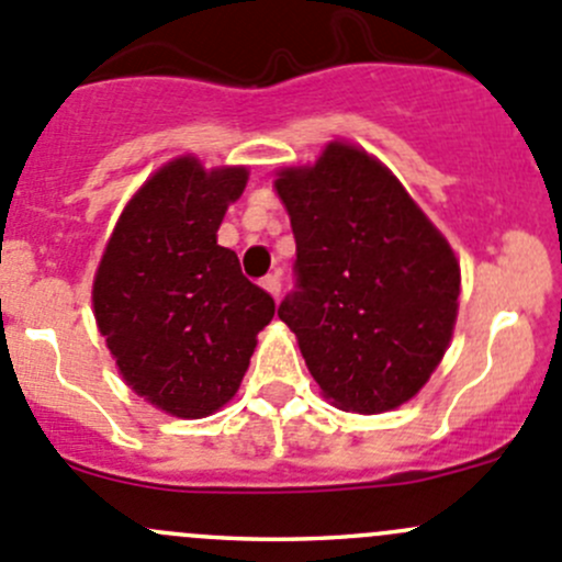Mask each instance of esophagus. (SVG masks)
<instances>
[{
  "label": "esophagus",
  "instance_id": "obj_1",
  "mask_svg": "<svg viewBox=\"0 0 562 562\" xmlns=\"http://www.w3.org/2000/svg\"><path fill=\"white\" fill-rule=\"evenodd\" d=\"M260 285H263L266 291L271 293V296H274V299H280V291H282V282H280V277H277V274H269V277H263V282H260Z\"/></svg>",
  "mask_w": 562,
  "mask_h": 562
}]
</instances>
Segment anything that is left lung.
Masks as SVG:
<instances>
[{"label":"left lung","mask_w":562,"mask_h":562,"mask_svg":"<svg viewBox=\"0 0 562 562\" xmlns=\"http://www.w3.org/2000/svg\"><path fill=\"white\" fill-rule=\"evenodd\" d=\"M277 195L296 239V288L280 321L323 396L342 411H394L443 359L459 307V263L386 166L350 144L313 168H282Z\"/></svg>","instance_id":"1"}]
</instances>
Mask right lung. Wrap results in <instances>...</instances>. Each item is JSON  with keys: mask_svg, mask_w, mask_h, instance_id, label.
<instances>
[{"mask_svg": "<svg viewBox=\"0 0 562 562\" xmlns=\"http://www.w3.org/2000/svg\"><path fill=\"white\" fill-rule=\"evenodd\" d=\"M247 168L179 157L124 206L92 288L94 317L127 386L160 411L203 418L239 391L274 299L217 245Z\"/></svg>", "mask_w": 562, "mask_h": 562, "instance_id": "obj_1", "label": "right lung"}]
</instances>
